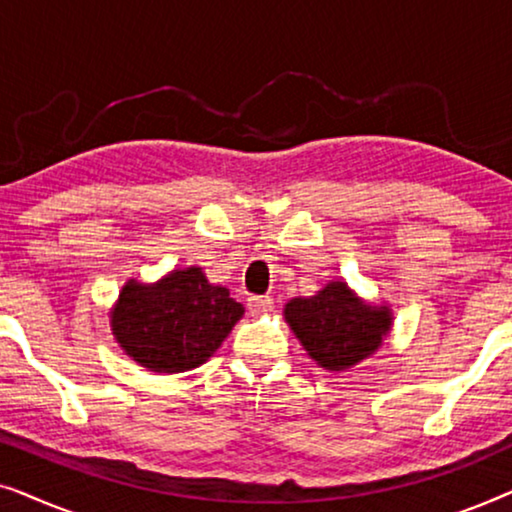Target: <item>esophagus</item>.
Segmentation results:
<instances>
[{
  "instance_id": "esophagus-1",
  "label": "esophagus",
  "mask_w": 512,
  "mask_h": 512,
  "mask_svg": "<svg viewBox=\"0 0 512 512\" xmlns=\"http://www.w3.org/2000/svg\"><path fill=\"white\" fill-rule=\"evenodd\" d=\"M247 307L254 317H261V314L272 310V298L270 296H251L247 300Z\"/></svg>"
}]
</instances>
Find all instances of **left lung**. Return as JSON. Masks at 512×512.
Wrapping results in <instances>:
<instances>
[{
  "instance_id": "left-lung-1",
  "label": "left lung",
  "mask_w": 512,
  "mask_h": 512,
  "mask_svg": "<svg viewBox=\"0 0 512 512\" xmlns=\"http://www.w3.org/2000/svg\"><path fill=\"white\" fill-rule=\"evenodd\" d=\"M284 317L307 354L326 370H345L382 345L391 326L387 307H370L331 282L312 298H293Z\"/></svg>"
}]
</instances>
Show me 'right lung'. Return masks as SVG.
I'll return each mask as SVG.
<instances>
[{"mask_svg": "<svg viewBox=\"0 0 512 512\" xmlns=\"http://www.w3.org/2000/svg\"><path fill=\"white\" fill-rule=\"evenodd\" d=\"M244 314L228 289L200 268L177 270L158 284L128 282L111 314L116 340L137 363L158 373H184L205 363Z\"/></svg>", "mask_w": 512, "mask_h": 512, "instance_id": "add662e5", "label": "right lung"}]
</instances>
